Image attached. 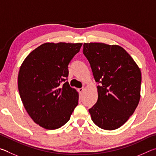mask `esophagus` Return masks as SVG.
<instances>
[{"label":"esophagus","mask_w":156,"mask_h":156,"mask_svg":"<svg viewBox=\"0 0 156 156\" xmlns=\"http://www.w3.org/2000/svg\"><path fill=\"white\" fill-rule=\"evenodd\" d=\"M83 91H84V88H83V87L79 88V89H78V91L80 92V93H83Z\"/></svg>","instance_id":"1"}]
</instances>
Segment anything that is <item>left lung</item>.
I'll return each mask as SVG.
<instances>
[{
  "mask_svg": "<svg viewBox=\"0 0 156 156\" xmlns=\"http://www.w3.org/2000/svg\"><path fill=\"white\" fill-rule=\"evenodd\" d=\"M98 98L89 112L98 127L114 130L123 125L135 112L140 98L141 72L122 47L105 43H84Z\"/></svg>",
  "mask_w": 156,
  "mask_h": 156,
  "instance_id": "8db88e82",
  "label": "left lung"
}]
</instances>
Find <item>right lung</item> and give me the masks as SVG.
<instances>
[{
  "label": "right lung",
  "instance_id": "1",
  "mask_svg": "<svg viewBox=\"0 0 156 156\" xmlns=\"http://www.w3.org/2000/svg\"><path fill=\"white\" fill-rule=\"evenodd\" d=\"M82 44L44 43L20 66L18 87L21 100L31 119L42 127H61L78 105V93L66 80L69 63Z\"/></svg>",
  "mask_w": 156,
  "mask_h": 156
}]
</instances>
